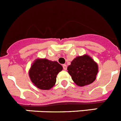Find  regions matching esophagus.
Instances as JSON below:
<instances>
[{
    "label": "esophagus",
    "instance_id": "34e87169",
    "mask_svg": "<svg viewBox=\"0 0 121 121\" xmlns=\"http://www.w3.org/2000/svg\"><path fill=\"white\" fill-rule=\"evenodd\" d=\"M63 68H64V70H67V65H66V64H64V65H63Z\"/></svg>",
    "mask_w": 121,
    "mask_h": 121
}]
</instances>
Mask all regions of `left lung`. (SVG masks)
<instances>
[{
	"label": "left lung",
	"instance_id": "obj_1",
	"mask_svg": "<svg viewBox=\"0 0 121 121\" xmlns=\"http://www.w3.org/2000/svg\"><path fill=\"white\" fill-rule=\"evenodd\" d=\"M73 81L80 86L91 84L96 78L98 66L88 55L76 57L67 68Z\"/></svg>",
	"mask_w": 121,
	"mask_h": 121
}]
</instances>
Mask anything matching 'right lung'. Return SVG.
Returning <instances> with one entry per match:
<instances>
[{
	"instance_id": "obj_1",
	"label": "right lung",
	"mask_w": 121,
	"mask_h": 121,
	"mask_svg": "<svg viewBox=\"0 0 121 121\" xmlns=\"http://www.w3.org/2000/svg\"><path fill=\"white\" fill-rule=\"evenodd\" d=\"M62 69L61 65L56 61L46 59H37L29 71V76L37 88L49 90L54 85L57 74Z\"/></svg>"
}]
</instances>
